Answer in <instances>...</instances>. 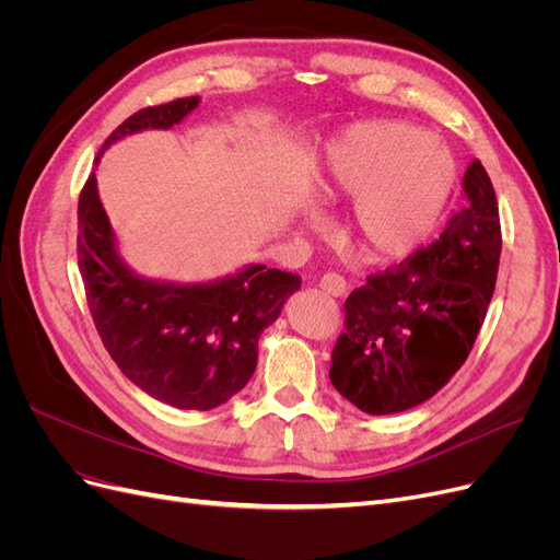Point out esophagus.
<instances>
[{
    "mask_svg": "<svg viewBox=\"0 0 560 560\" xmlns=\"http://www.w3.org/2000/svg\"><path fill=\"white\" fill-rule=\"evenodd\" d=\"M322 292H327L329 296H343L348 290V282L338 276V273H325L319 280Z\"/></svg>",
    "mask_w": 560,
    "mask_h": 560,
    "instance_id": "esophagus-1",
    "label": "esophagus"
}]
</instances>
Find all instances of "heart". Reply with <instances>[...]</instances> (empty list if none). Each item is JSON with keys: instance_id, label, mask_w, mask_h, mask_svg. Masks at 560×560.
I'll return each instance as SVG.
<instances>
[{"instance_id": "b5f03b06", "label": "heart", "mask_w": 560, "mask_h": 560, "mask_svg": "<svg viewBox=\"0 0 560 560\" xmlns=\"http://www.w3.org/2000/svg\"><path fill=\"white\" fill-rule=\"evenodd\" d=\"M453 182L446 147L404 124H364L329 147L327 191L354 198L350 235L374 259H399L425 243Z\"/></svg>"}]
</instances>
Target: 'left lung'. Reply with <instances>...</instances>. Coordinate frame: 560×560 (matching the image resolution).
Returning <instances> with one entry per match:
<instances>
[{
	"instance_id": "left-lung-1",
	"label": "left lung",
	"mask_w": 560,
	"mask_h": 560,
	"mask_svg": "<svg viewBox=\"0 0 560 560\" xmlns=\"http://www.w3.org/2000/svg\"><path fill=\"white\" fill-rule=\"evenodd\" d=\"M463 191L467 206L439 241L346 299L329 378L364 413H399L430 399L477 341L502 252L498 198L481 161L469 163Z\"/></svg>"
}]
</instances>
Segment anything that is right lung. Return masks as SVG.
I'll use <instances>...</instances> for the list:
<instances>
[{
  "label": "right lung",
  "instance_id": "obj_1",
  "mask_svg": "<svg viewBox=\"0 0 560 560\" xmlns=\"http://www.w3.org/2000/svg\"><path fill=\"white\" fill-rule=\"evenodd\" d=\"M198 103L196 95L179 97L128 116L95 163L116 140L173 128ZM77 257L95 329L112 360L147 395L186 411L217 409L241 393L257 369L261 331L301 290L299 276L261 264L208 284L135 276L116 252L95 173L79 196Z\"/></svg>",
  "mask_w": 560,
  "mask_h": 560
}]
</instances>
